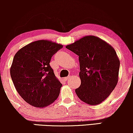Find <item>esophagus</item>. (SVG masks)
<instances>
[{"instance_id":"obj_1","label":"esophagus","mask_w":133,"mask_h":133,"mask_svg":"<svg viewBox=\"0 0 133 133\" xmlns=\"http://www.w3.org/2000/svg\"><path fill=\"white\" fill-rule=\"evenodd\" d=\"M69 78H70V76H68V77H66L63 78V80H64L65 81H67L69 79Z\"/></svg>"}]
</instances>
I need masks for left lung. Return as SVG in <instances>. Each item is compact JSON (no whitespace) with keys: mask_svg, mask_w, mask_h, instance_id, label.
<instances>
[{"mask_svg":"<svg viewBox=\"0 0 133 133\" xmlns=\"http://www.w3.org/2000/svg\"><path fill=\"white\" fill-rule=\"evenodd\" d=\"M66 48L79 56L81 84L75 90L78 97L88 105L100 104L118 82L120 61L115 50L94 36L83 37Z\"/></svg>","mask_w":133,"mask_h":133,"instance_id":"1","label":"left lung"}]
</instances>
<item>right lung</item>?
Segmentation results:
<instances>
[{
  "label": "right lung",
  "mask_w": 133,
  "mask_h": 133,
  "mask_svg": "<svg viewBox=\"0 0 133 133\" xmlns=\"http://www.w3.org/2000/svg\"><path fill=\"white\" fill-rule=\"evenodd\" d=\"M63 45L39 40L16 52L10 68L12 82L24 101L36 108H45L59 97L62 84L50 65L52 56Z\"/></svg>",
  "instance_id": "right-lung-1"
}]
</instances>
